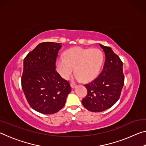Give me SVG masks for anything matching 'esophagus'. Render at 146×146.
<instances>
[{
    "instance_id": "obj_1",
    "label": "esophagus",
    "mask_w": 146,
    "mask_h": 146,
    "mask_svg": "<svg viewBox=\"0 0 146 146\" xmlns=\"http://www.w3.org/2000/svg\"><path fill=\"white\" fill-rule=\"evenodd\" d=\"M71 88L73 89V88L76 87V85L75 84H71Z\"/></svg>"
}]
</instances>
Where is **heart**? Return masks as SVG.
I'll return each mask as SVG.
<instances>
[{"instance_id": "1", "label": "heart", "mask_w": 146, "mask_h": 146, "mask_svg": "<svg viewBox=\"0 0 146 146\" xmlns=\"http://www.w3.org/2000/svg\"><path fill=\"white\" fill-rule=\"evenodd\" d=\"M104 61V55L99 49L75 47L64 52V57L58 59L56 66L64 79L70 77L75 68L76 80L88 82L98 76Z\"/></svg>"}]
</instances>
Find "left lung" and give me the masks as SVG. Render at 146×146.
Returning a JSON list of instances; mask_svg holds the SVG:
<instances>
[{"label": "left lung", "mask_w": 146, "mask_h": 146, "mask_svg": "<svg viewBox=\"0 0 146 146\" xmlns=\"http://www.w3.org/2000/svg\"><path fill=\"white\" fill-rule=\"evenodd\" d=\"M105 53L106 60L100 75L84 85L88 94L82 100L86 109L92 112L104 111L119 99L124 84L123 63L112 49L100 44Z\"/></svg>", "instance_id": "1"}]
</instances>
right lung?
Returning a JSON list of instances; mask_svg holds the SVG:
<instances>
[{
  "label": "right lung",
  "mask_w": 146,
  "mask_h": 146,
  "mask_svg": "<svg viewBox=\"0 0 146 146\" xmlns=\"http://www.w3.org/2000/svg\"><path fill=\"white\" fill-rule=\"evenodd\" d=\"M61 47L60 43H40L24 60L22 88L29 106L42 114L60 110L71 91L70 83L55 70Z\"/></svg>",
  "instance_id": "1"
}]
</instances>
